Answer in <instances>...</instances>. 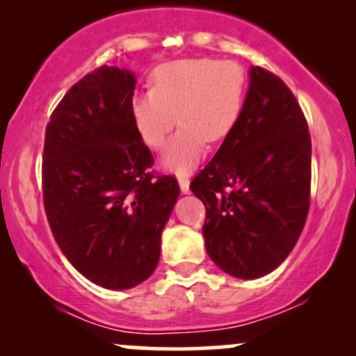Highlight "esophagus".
Returning <instances> with one entry per match:
<instances>
[{
	"instance_id": "obj_1",
	"label": "esophagus",
	"mask_w": 356,
	"mask_h": 356,
	"mask_svg": "<svg viewBox=\"0 0 356 356\" xmlns=\"http://www.w3.org/2000/svg\"><path fill=\"white\" fill-rule=\"evenodd\" d=\"M177 181H179V186H181V191L184 194H189V175L186 174H179L177 175Z\"/></svg>"
}]
</instances>
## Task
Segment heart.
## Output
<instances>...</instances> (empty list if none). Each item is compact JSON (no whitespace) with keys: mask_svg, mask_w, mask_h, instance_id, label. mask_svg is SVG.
<instances>
[{"mask_svg":"<svg viewBox=\"0 0 356 356\" xmlns=\"http://www.w3.org/2000/svg\"><path fill=\"white\" fill-rule=\"evenodd\" d=\"M246 97V73L231 60L187 58L164 63L150 79V92L130 100V120L138 138L152 150L165 145L174 122L181 125L170 138L162 164L187 172L238 124ZM176 117H173V113Z\"/></svg>","mask_w":356,"mask_h":356,"instance_id":"heart-1","label":"heart"}]
</instances>
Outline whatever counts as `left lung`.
Listing matches in <instances>:
<instances>
[{
    "instance_id": "1",
    "label": "left lung",
    "mask_w": 356,
    "mask_h": 356,
    "mask_svg": "<svg viewBox=\"0 0 356 356\" xmlns=\"http://www.w3.org/2000/svg\"><path fill=\"white\" fill-rule=\"evenodd\" d=\"M243 112L191 191L206 206V251L227 275L256 280L295 248L309 211L312 137L296 97L275 73L249 72Z\"/></svg>"
}]
</instances>
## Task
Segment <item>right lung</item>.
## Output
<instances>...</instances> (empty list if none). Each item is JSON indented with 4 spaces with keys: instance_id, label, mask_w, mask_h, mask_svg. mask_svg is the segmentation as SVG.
I'll return each instance as SVG.
<instances>
[{
    "instance_id": "1",
    "label": "right lung",
    "mask_w": 356,
    "mask_h": 356,
    "mask_svg": "<svg viewBox=\"0 0 356 356\" xmlns=\"http://www.w3.org/2000/svg\"><path fill=\"white\" fill-rule=\"evenodd\" d=\"M136 76L87 73L53 110L44 132L42 184L48 224L67 259L92 283L129 289L154 273L161 234L179 197L174 175L130 120Z\"/></svg>"
}]
</instances>
